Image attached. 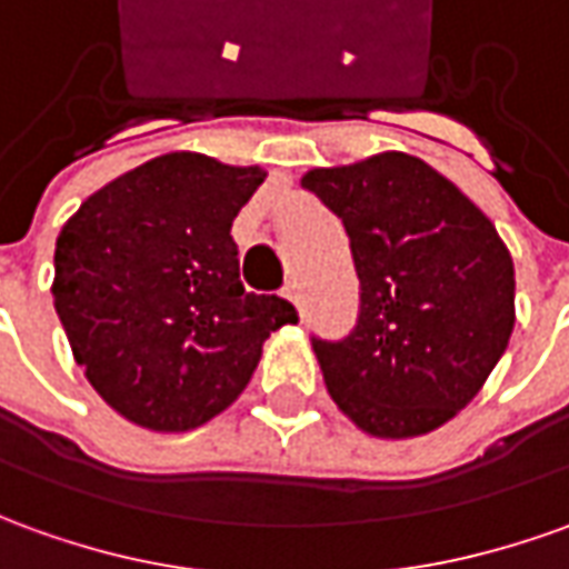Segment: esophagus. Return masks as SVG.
<instances>
[{
    "label": "esophagus",
    "instance_id": "1",
    "mask_svg": "<svg viewBox=\"0 0 569 569\" xmlns=\"http://www.w3.org/2000/svg\"><path fill=\"white\" fill-rule=\"evenodd\" d=\"M284 297H288V300H291L293 307H297V309H300V312H303V293H300V288H297V281H291V284L284 288Z\"/></svg>",
    "mask_w": 569,
    "mask_h": 569
}]
</instances>
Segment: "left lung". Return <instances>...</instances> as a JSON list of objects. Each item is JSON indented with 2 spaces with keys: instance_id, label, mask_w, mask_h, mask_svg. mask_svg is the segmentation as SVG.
I'll list each match as a JSON object with an SVG mask.
<instances>
[{
  "instance_id": "1",
  "label": "left lung",
  "mask_w": 569,
  "mask_h": 569,
  "mask_svg": "<svg viewBox=\"0 0 569 569\" xmlns=\"http://www.w3.org/2000/svg\"><path fill=\"white\" fill-rule=\"evenodd\" d=\"M300 186L343 219L362 284L347 340H312L335 406L378 440L449 425L515 331V262L442 172L402 151L316 167Z\"/></svg>"
}]
</instances>
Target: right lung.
I'll return each mask as SVG.
<instances>
[{
  "label": "right lung",
  "instance_id": "1",
  "mask_svg": "<svg viewBox=\"0 0 569 569\" xmlns=\"http://www.w3.org/2000/svg\"><path fill=\"white\" fill-rule=\"evenodd\" d=\"M262 167L170 151L80 203L54 241V312L86 381L158 433L213 421L244 393L266 337L297 322L247 293L232 222Z\"/></svg>",
  "mask_w": 569,
  "mask_h": 569
}]
</instances>
